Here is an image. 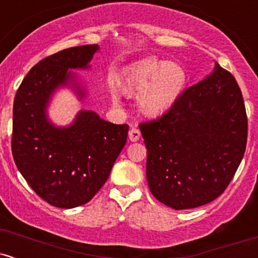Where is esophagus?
Here are the masks:
<instances>
[{
  "instance_id": "esophagus-1",
  "label": "esophagus",
  "mask_w": 258,
  "mask_h": 258,
  "mask_svg": "<svg viewBox=\"0 0 258 258\" xmlns=\"http://www.w3.org/2000/svg\"><path fill=\"white\" fill-rule=\"evenodd\" d=\"M128 138L131 142H137L139 138H141V132L137 128H132L131 131L128 132Z\"/></svg>"
}]
</instances>
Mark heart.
I'll list each match as a JSON object with an SVG mask.
<instances>
[{"label": "heart", "instance_id": "heart-1", "mask_svg": "<svg viewBox=\"0 0 258 258\" xmlns=\"http://www.w3.org/2000/svg\"><path fill=\"white\" fill-rule=\"evenodd\" d=\"M186 85V73L179 64L144 58L136 61L117 76V86L126 96H136L141 114L147 117H158L165 114L182 94ZM114 104L120 98L114 90L110 91Z\"/></svg>", "mask_w": 258, "mask_h": 258}]
</instances>
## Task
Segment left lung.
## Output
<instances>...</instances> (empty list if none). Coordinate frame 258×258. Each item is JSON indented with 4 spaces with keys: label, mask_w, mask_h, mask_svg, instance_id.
I'll list each match as a JSON object with an SVG mask.
<instances>
[{
    "label": "left lung",
    "mask_w": 258,
    "mask_h": 258,
    "mask_svg": "<svg viewBox=\"0 0 258 258\" xmlns=\"http://www.w3.org/2000/svg\"><path fill=\"white\" fill-rule=\"evenodd\" d=\"M139 130L154 197L174 210L203 206L223 193L244 156L247 117L241 91L215 61L211 74Z\"/></svg>",
    "instance_id": "1"
}]
</instances>
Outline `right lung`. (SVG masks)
Returning <instances> with one entry per match:
<instances>
[{
	"instance_id": "right-lung-1",
	"label": "right lung",
	"mask_w": 258,
	"mask_h": 258,
	"mask_svg": "<svg viewBox=\"0 0 258 258\" xmlns=\"http://www.w3.org/2000/svg\"><path fill=\"white\" fill-rule=\"evenodd\" d=\"M98 52V44H86L42 59L14 98V162L35 193L60 209L84 205L97 194L127 141L128 125H115L93 110L81 109L67 126L49 117L60 90H70L80 102L87 98V82L74 70H90Z\"/></svg>"
}]
</instances>
